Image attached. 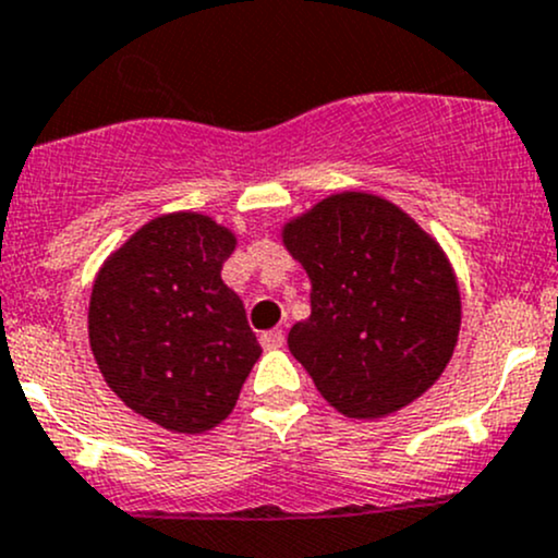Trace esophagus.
<instances>
[{
  "instance_id": "34e87169",
  "label": "esophagus",
  "mask_w": 558,
  "mask_h": 558,
  "mask_svg": "<svg viewBox=\"0 0 558 558\" xmlns=\"http://www.w3.org/2000/svg\"><path fill=\"white\" fill-rule=\"evenodd\" d=\"M286 345L283 329H269L262 335V348L264 351H278V348Z\"/></svg>"
}]
</instances>
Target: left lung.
<instances>
[{"label":"left lung","instance_id":"left-lung-1","mask_svg":"<svg viewBox=\"0 0 558 558\" xmlns=\"http://www.w3.org/2000/svg\"><path fill=\"white\" fill-rule=\"evenodd\" d=\"M311 278V318L289 351L348 418H384L435 386L453 356L461 296L442 247L362 191L318 202L283 227Z\"/></svg>","mask_w":558,"mask_h":558}]
</instances>
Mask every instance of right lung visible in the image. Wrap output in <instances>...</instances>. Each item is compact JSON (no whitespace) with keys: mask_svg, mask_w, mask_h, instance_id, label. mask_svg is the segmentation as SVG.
<instances>
[{"mask_svg":"<svg viewBox=\"0 0 558 558\" xmlns=\"http://www.w3.org/2000/svg\"><path fill=\"white\" fill-rule=\"evenodd\" d=\"M234 234L199 213L145 223L99 269L88 340L126 408L180 435L234 410L262 356L240 296L221 280Z\"/></svg>","mask_w":558,"mask_h":558,"instance_id":"obj_1","label":"right lung"}]
</instances>
